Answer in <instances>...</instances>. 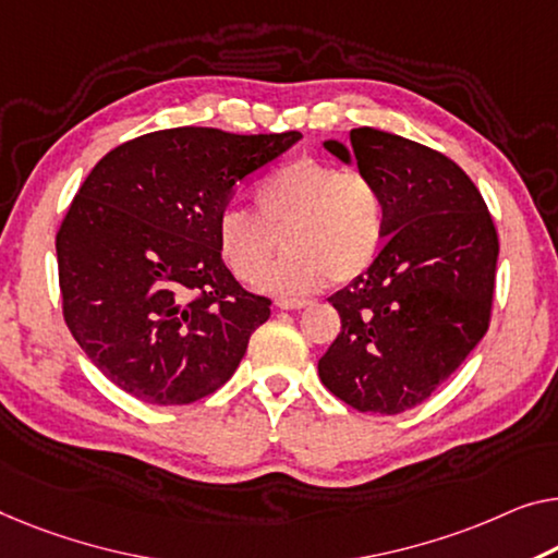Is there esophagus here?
<instances>
[{
	"label": "esophagus",
	"instance_id": "1",
	"mask_svg": "<svg viewBox=\"0 0 558 558\" xmlns=\"http://www.w3.org/2000/svg\"><path fill=\"white\" fill-rule=\"evenodd\" d=\"M280 311H301V307L307 305V301H293V298H280L276 303Z\"/></svg>",
	"mask_w": 558,
	"mask_h": 558
}]
</instances>
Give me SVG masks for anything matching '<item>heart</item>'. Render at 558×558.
Returning <instances> with one entry per match:
<instances>
[{"mask_svg": "<svg viewBox=\"0 0 558 558\" xmlns=\"http://www.w3.org/2000/svg\"><path fill=\"white\" fill-rule=\"evenodd\" d=\"M255 210L218 213V251L240 280L257 282L283 232L289 253L263 280L276 295H303L328 280L361 278L386 238V199L368 174L320 160L290 162L255 187Z\"/></svg>", "mask_w": 558, "mask_h": 558, "instance_id": "heart-1", "label": "heart"}]
</instances>
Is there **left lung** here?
<instances>
[{
    "mask_svg": "<svg viewBox=\"0 0 558 558\" xmlns=\"http://www.w3.org/2000/svg\"><path fill=\"white\" fill-rule=\"evenodd\" d=\"M386 199V243L361 278L332 293L340 332L318 361L332 396L363 413H403L451 378L488 330L498 235L459 165L376 128L323 140Z\"/></svg>",
    "mask_w": 558,
    "mask_h": 558,
    "instance_id": "8db88e82",
    "label": "left lung"
}]
</instances>
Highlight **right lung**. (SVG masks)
Instances as JSON below:
<instances>
[{
  "label": "right lung",
  "instance_id": "add662e5",
  "mask_svg": "<svg viewBox=\"0 0 558 558\" xmlns=\"http://www.w3.org/2000/svg\"><path fill=\"white\" fill-rule=\"evenodd\" d=\"M301 137L149 132L82 182L57 232L64 320L124 393L185 405L235 373L270 301L232 278L215 222L238 182Z\"/></svg>",
  "mask_w": 558,
  "mask_h": 558
}]
</instances>
